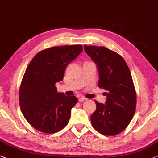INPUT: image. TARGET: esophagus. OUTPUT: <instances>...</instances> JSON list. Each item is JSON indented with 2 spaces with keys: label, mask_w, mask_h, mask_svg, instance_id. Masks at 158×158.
<instances>
[{
  "label": "esophagus",
  "mask_w": 158,
  "mask_h": 158,
  "mask_svg": "<svg viewBox=\"0 0 158 158\" xmlns=\"http://www.w3.org/2000/svg\"><path fill=\"white\" fill-rule=\"evenodd\" d=\"M87 98H84V97H81V98H78V101L79 102H82V101H85V100H87Z\"/></svg>",
  "instance_id": "34e87169"
}]
</instances>
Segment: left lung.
Instances as JSON below:
<instances>
[{
    "instance_id": "1",
    "label": "left lung",
    "mask_w": 158,
    "mask_h": 158,
    "mask_svg": "<svg viewBox=\"0 0 158 158\" xmlns=\"http://www.w3.org/2000/svg\"><path fill=\"white\" fill-rule=\"evenodd\" d=\"M98 68V86L105 89V104L94 101L91 115L93 127L100 133L114 135L127 127L135 110L136 93L127 63L119 54L104 47L84 46Z\"/></svg>"
}]
</instances>
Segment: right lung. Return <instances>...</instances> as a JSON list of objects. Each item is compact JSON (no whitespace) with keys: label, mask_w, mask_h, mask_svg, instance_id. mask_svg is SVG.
I'll use <instances>...</instances> for the list:
<instances>
[{"label":"right lung","mask_w":158,"mask_h":158,"mask_svg":"<svg viewBox=\"0 0 158 158\" xmlns=\"http://www.w3.org/2000/svg\"><path fill=\"white\" fill-rule=\"evenodd\" d=\"M82 52L80 44L47 48L39 52L27 68L19 102L24 117L40 131L57 132L69 123L77 99L58 93L55 84L64 80L68 65Z\"/></svg>","instance_id":"1"}]
</instances>
